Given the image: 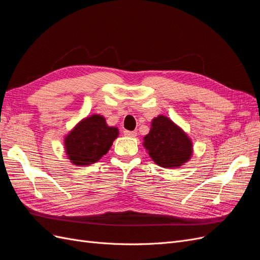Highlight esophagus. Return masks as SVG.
Masks as SVG:
<instances>
[{"label":"esophagus","mask_w":260,"mask_h":260,"mask_svg":"<svg viewBox=\"0 0 260 260\" xmlns=\"http://www.w3.org/2000/svg\"><path fill=\"white\" fill-rule=\"evenodd\" d=\"M124 135L127 137H135L137 135V133L134 131H124Z\"/></svg>","instance_id":"1"}]
</instances>
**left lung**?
I'll list each match as a JSON object with an SVG mask.
<instances>
[{
    "label": "left lung",
    "mask_w": 260,
    "mask_h": 260,
    "mask_svg": "<svg viewBox=\"0 0 260 260\" xmlns=\"http://www.w3.org/2000/svg\"><path fill=\"white\" fill-rule=\"evenodd\" d=\"M144 147L153 162L165 169L180 167L193 152L187 134L165 115L152 120L150 132L144 137Z\"/></svg>",
    "instance_id": "8db88e82"
}]
</instances>
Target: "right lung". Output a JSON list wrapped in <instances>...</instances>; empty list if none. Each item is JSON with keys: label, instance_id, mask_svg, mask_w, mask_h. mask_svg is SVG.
<instances>
[{"label": "right lung", "instance_id": "right-lung-1", "mask_svg": "<svg viewBox=\"0 0 260 260\" xmlns=\"http://www.w3.org/2000/svg\"><path fill=\"white\" fill-rule=\"evenodd\" d=\"M118 136V128L108 126L103 115L93 114L80 121L66 136V153L74 165L94 164L109 151Z\"/></svg>", "mask_w": 260, "mask_h": 260}]
</instances>
